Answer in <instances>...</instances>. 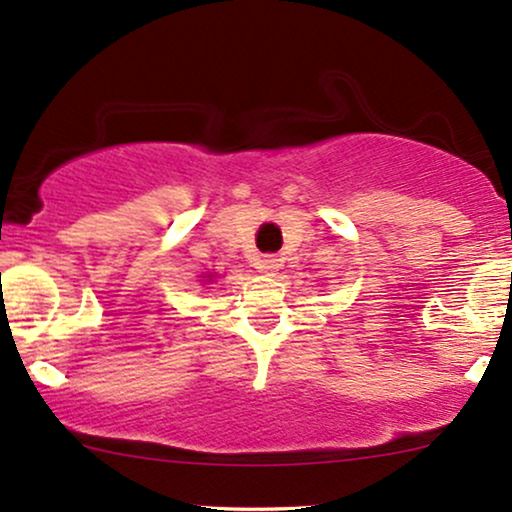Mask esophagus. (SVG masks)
<instances>
[{
    "instance_id": "34e87169",
    "label": "esophagus",
    "mask_w": 512,
    "mask_h": 512,
    "mask_svg": "<svg viewBox=\"0 0 512 512\" xmlns=\"http://www.w3.org/2000/svg\"><path fill=\"white\" fill-rule=\"evenodd\" d=\"M279 267H281V260L276 255H264L260 260V269H262V272H267V274L279 272Z\"/></svg>"
}]
</instances>
